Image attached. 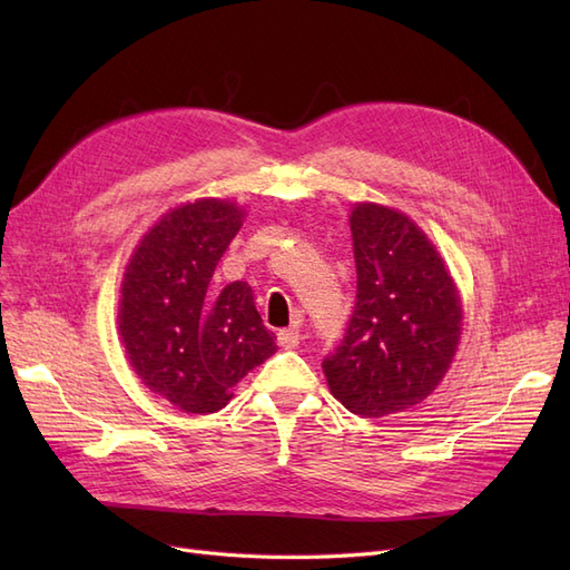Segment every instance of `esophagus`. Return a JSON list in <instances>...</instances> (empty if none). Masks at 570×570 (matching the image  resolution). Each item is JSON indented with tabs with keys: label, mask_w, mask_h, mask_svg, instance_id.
<instances>
[{
	"label": "esophagus",
	"mask_w": 570,
	"mask_h": 570,
	"mask_svg": "<svg viewBox=\"0 0 570 570\" xmlns=\"http://www.w3.org/2000/svg\"><path fill=\"white\" fill-rule=\"evenodd\" d=\"M278 344L283 350H295L299 344V331H295V327H283V331H278Z\"/></svg>",
	"instance_id": "obj_1"
}]
</instances>
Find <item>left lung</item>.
Instances as JSON below:
<instances>
[{
	"mask_svg": "<svg viewBox=\"0 0 570 570\" xmlns=\"http://www.w3.org/2000/svg\"><path fill=\"white\" fill-rule=\"evenodd\" d=\"M350 226L356 304L323 373L344 409L381 419L440 385L459 344L461 302L438 249L404 214L356 204Z\"/></svg>",
	"mask_w": 570,
	"mask_h": 570,
	"instance_id": "obj_1",
	"label": "left lung"
}]
</instances>
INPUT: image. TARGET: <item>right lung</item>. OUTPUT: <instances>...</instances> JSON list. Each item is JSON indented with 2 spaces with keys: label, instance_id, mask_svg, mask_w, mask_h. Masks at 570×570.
<instances>
[{
  "label": "right lung",
  "instance_id": "1",
  "mask_svg": "<svg viewBox=\"0 0 570 570\" xmlns=\"http://www.w3.org/2000/svg\"><path fill=\"white\" fill-rule=\"evenodd\" d=\"M239 226L243 212L230 202L178 206L142 237L120 289L118 331L135 373L187 413L226 406L233 387L275 354L252 287L212 289Z\"/></svg>",
  "mask_w": 570,
  "mask_h": 570
}]
</instances>
